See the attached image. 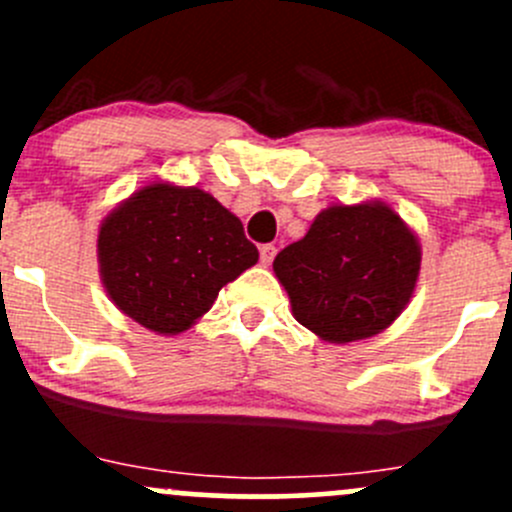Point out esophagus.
Listing matches in <instances>:
<instances>
[{"mask_svg": "<svg viewBox=\"0 0 512 512\" xmlns=\"http://www.w3.org/2000/svg\"><path fill=\"white\" fill-rule=\"evenodd\" d=\"M274 255H277V247H274V245H262L260 247V262H262V265H270V262L274 260Z\"/></svg>", "mask_w": 512, "mask_h": 512, "instance_id": "1", "label": "esophagus"}]
</instances>
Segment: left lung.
<instances>
[{
  "mask_svg": "<svg viewBox=\"0 0 512 512\" xmlns=\"http://www.w3.org/2000/svg\"><path fill=\"white\" fill-rule=\"evenodd\" d=\"M422 247L385 201L333 203L304 238L274 257L292 314L321 341L351 343L385 331L410 304Z\"/></svg>",
  "mask_w": 512,
  "mask_h": 512,
  "instance_id": "1",
  "label": "left lung"
}]
</instances>
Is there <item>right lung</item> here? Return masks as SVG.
<instances>
[{"mask_svg": "<svg viewBox=\"0 0 512 512\" xmlns=\"http://www.w3.org/2000/svg\"><path fill=\"white\" fill-rule=\"evenodd\" d=\"M260 252L238 215L198 186L152 181L100 223V279L112 304L161 336L191 328Z\"/></svg>", "mask_w": 512, "mask_h": 512, "instance_id": "obj_1", "label": "right lung"}]
</instances>
